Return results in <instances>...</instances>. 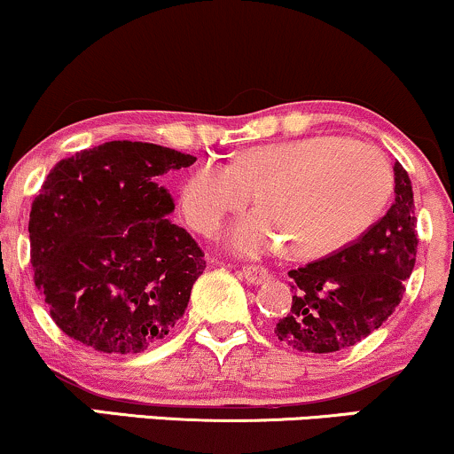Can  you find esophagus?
I'll return each mask as SVG.
<instances>
[{
	"label": "esophagus",
	"mask_w": 454,
	"mask_h": 454,
	"mask_svg": "<svg viewBox=\"0 0 454 454\" xmlns=\"http://www.w3.org/2000/svg\"><path fill=\"white\" fill-rule=\"evenodd\" d=\"M243 278L249 281V284H264V281L270 279V270L264 267H258V264H249V267H243Z\"/></svg>",
	"instance_id": "34e87169"
}]
</instances>
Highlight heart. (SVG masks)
<instances>
[{"mask_svg":"<svg viewBox=\"0 0 454 454\" xmlns=\"http://www.w3.org/2000/svg\"><path fill=\"white\" fill-rule=\"evenodd\" d=\"M256 194L262 209L228 232L234 252L260 254L288 241L296 256L320 258L361 239L382 217L393 170L372 145L320 134L252 149L234 166L205 160L187 176L181 205L187 223L213 237Z\"/></svg>","mask_w":454,"mask_h":454,"instance_id":"b5f03b06","label":"heart"}]
</instances>
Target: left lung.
I'll return each instance as SVG.
<instances>
[{"mask_svg":"<svg viewBox=\"0 0 454 454\" xmlns=\"http://www.w3.org/2000/svg\"><path fill=\"white\" fill-rule=\"evenodd\" d=\"M395 202L358 241L288 270L293 307L275 326L294 350L328 354L350 348L387 322L401 303L419 249L410 176L395 161Z\"/></svg>","mask_w":454,"mask_h":454,"instance_id":"1","label":"left lung"}]
</instances>
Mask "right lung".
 Wrapping results in <instances>:
<instances>
[{
  "mask_svg": "<svg viewBox=\"0 0 454 454\" xmlns=\"http://www.w3.org/2000/svg\"><path fill=\"white\" fill-rule=\"evenodd\" d=\"M194 155L111 140L57 161L31 202L35 288L55 325L98 352L137 354L184 316L205 252L168 220L160 176Z\"/></svg>",
  "mask_w": 454,
  "mask_h": 454,
  "instance_id": "obj_1",
  "label": "right lung"
}]
</instances>
